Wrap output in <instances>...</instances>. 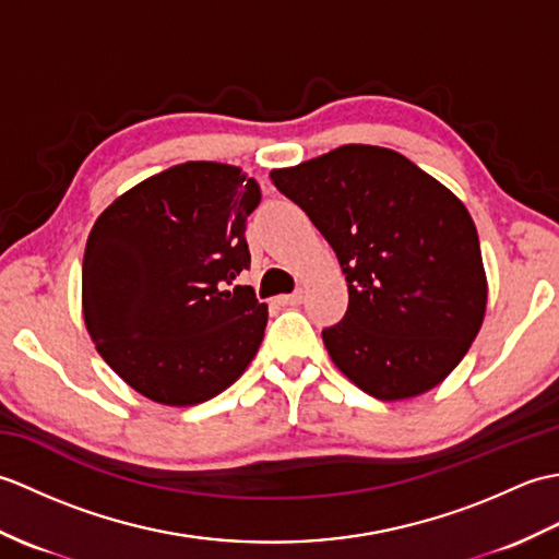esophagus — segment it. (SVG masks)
I'll use <instances>...</instances> for the list:
<instances>
[{"mask_svg":"<svg viewBox=\"0 0 559 559\" xmlns=\"http://www.w3.org/2000/svg\"><path fill=\"white\" fill-rule=\"evenodd\" d=\"M300 302H302V290L290 293V295H281V298H278V305H283V307H295Z\"/></svg>","mask_w":559,"mask_h":559,"instance_id":"1","label":"esophagus"}]
</instances>
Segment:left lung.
<instances>
[{
    "label": "left lung",
    "mask_w": 559,
    "mask_h": 559,
    "mask_svg": "<svg viewBox=\"0 0 559 559\" xmlns=\"http://www.w3.org/2000/svg\"><path fill=\"white\" fill-rule=\"evenodd\" d=\"M334 247L348 312L322 331L331 360L379 401L442 384L488 307L478 230L463 201L401 153L346 144L271 170Z\"/></svg>",
    "instance_id": "8db88e82"
}]
</instances>
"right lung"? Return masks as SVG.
Wrapping results in <instances>:
<instances>
[{"label":"right lung","instance_id":"add662e5","mask_svg":"<svg viewBox=\"0 0 559 559\" xmlns=\"http://www.w3.org/2000/svg\"><path fill=\"white\" fill-rule=\"evenodd\" d=\"M254 177L189 160L139 182L105 209L86 242L81 305L100 358L163 406H197L247 370L269 307L233 283L249 269Z\"/></svg>","mask_w":559,"mask_h":559}]
</instances>
